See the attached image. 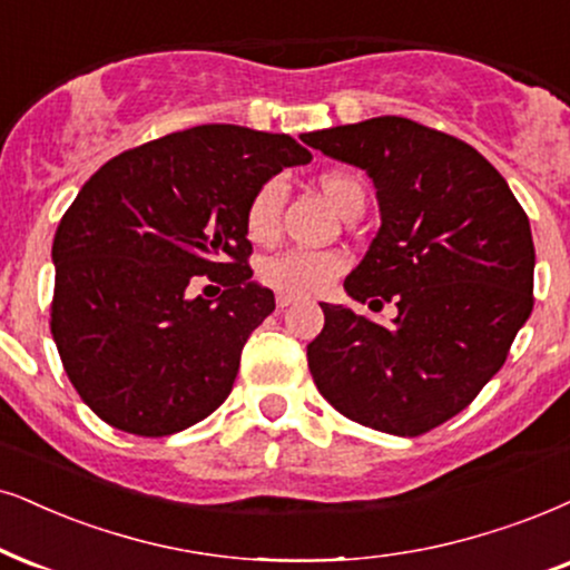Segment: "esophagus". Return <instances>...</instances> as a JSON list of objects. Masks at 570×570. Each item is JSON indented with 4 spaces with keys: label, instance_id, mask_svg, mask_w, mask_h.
Listing matches in <instances>:
<instances>
[{
    "label": "esophagus",
    "instance_id": "esophagus-1",
    "mask_svg": "<svg viewBox=\"0 0 570 570\" xmlns=\"http://www.w3.org/2000/svg\"><path fill=\"white\" fill-rule=\"evenodd\" d=\"M292 302H294V299H292V297H286V294H278V297H276V307L281 309V313H284V309L289 307Z\"/></svg>",
    "mask_w": 570,
    "mask_h": 570
}]
</instances>
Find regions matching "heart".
<instances>
[{
  "instance_id": "1",
  "label": "heart",
  "mask_w": 570,
  "mask_h": 570,
  "mask_svg": "<svg viewBox=\"0 0 570 570\" xmlns=\"http://www.w3.org/2000/svg\"><path fill=\"white\" fill-rule=\"evenodd\" d=\"M315 186L342 218L365 207L363 184L347 170H323L315 178ZM281 205H284V186L276 178L257 186L247 202V210H244V232L252 242L268 244L276 239ZM344 271H347V257L338 252L286 249L265 257L257 268V276L273 292L305 299L328 289Z\"/></svg>"
}]
</instances>
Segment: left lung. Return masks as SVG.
<instances>
[{
    "instance_id": "left-lung-1",
    "label": "left lung",
    "mask_w": 570,
    "mask_h": 570,
    "mask_svg": "<svg viewBox=\"0 0 570 570\" xmlns=\"http://www.w3.org/2000/svg\"><path fill=\"white\" fill-rule=\"evenodd\" d=\"M305 139L373 178L381 228L344 289L371 309L397 305L392 323H373L323 302L309 373L350 421L426 434L476 400L531 315L529 218L484 155L415 120L384 115Z\"/></svg>"
}]
</instances>
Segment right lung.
Masks as SVG:
<instances>
[{"label": "right lung", "instance_id": "add662e5", "mask_svg": "<svg viewBox=\"0 0 570 570\" xmlns=\"http://www.w3.org/2000/svg\"><path fill=\"white\" fill-rule=\"evenodd\" d=\"M309 160L286 134L210 124L126 149L81 186L55 234L49 328L105 423L168 436L232 394L244 344L276 309L252 281L244 210L257 186ZM194 275L222 297L191 298Z\"/></svg>", "mask_w": 570, "mask_h": 570}]
</instances>
